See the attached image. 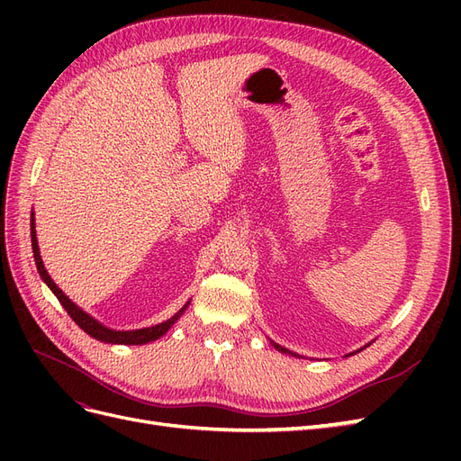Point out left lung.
<instances>
[{
  "label": "left lung",
  "mask_w": 461,
  "mask_h": 461,
  "mask_svg": "<svg viewBox=\"0 0 461 461\" xmlns=\"http://www.w3.org/2000/svg\"><path fill=\"white\" fill-rule=\"evenodd\" d=\"M273 346L276 348V350H278V352H283V354H290V356H296L294 352H290V350H286V348H283V346H278V344H275V342H273Z\"/></svg>",
  "instance_id": "8db88e82"
}]
</instances>
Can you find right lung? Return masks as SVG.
<instances>
[{
    "instance_id": "add662e5",
    "label": "right lung",
    "mask_w": 461,
    "mask_h": 461,
    "mask_svg": "<svg viewBox=\"0 0 461 461\" xmlns=\"http://www.w3.org/2000/svg\"><path fill=\"white\" fill-rule=\"evenodd\" d=\"M31 239H32V252H34V261H36V267H38V273L40 276L44 278V283L51 288V292L55 296H58L59 303L63 305V308L67 310V313L73 317L75 323L88 332L90 337L102 340V342H111V344H146V342H151V340H158L159 337H163V334L169 330L175 321L178 319V315L185 312V308L180 310L175 317L167 319L165 323H159L156 327H148V329H138V330H113V329H107L104 327L102 323H97L95 319H92L88 313L82 312L78 305H75L71 300H68L63 292L58 288V285H55L51 281V276L48 275V271L44 269V263H41V258H40V249H38V240H36V230H34V217H31Z\"/></svg>"
}]
</instances>
